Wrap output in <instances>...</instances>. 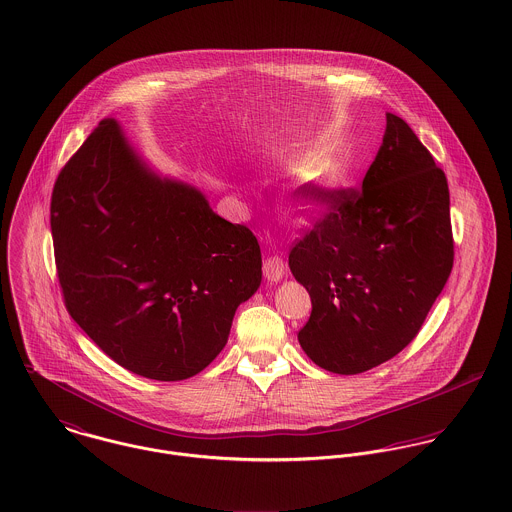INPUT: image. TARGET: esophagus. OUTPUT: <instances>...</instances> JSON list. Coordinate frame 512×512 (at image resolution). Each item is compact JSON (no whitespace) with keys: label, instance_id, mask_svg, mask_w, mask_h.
<instances>
[{"label":"esophagus","instance_id":"esophagus-1","mask_svg":"<svg viewBox=\"0 0 512 512\" xmlns=\"http://www.w3.org/2000/svg\"><path fill=\"white\" fill-rule=\"evenodd\" d=\"M264 276L270 284H278L284 278V262L278 256H270L264 260Z\"/></svg>","mask_w":512,"mask_h":512}]
</instances>
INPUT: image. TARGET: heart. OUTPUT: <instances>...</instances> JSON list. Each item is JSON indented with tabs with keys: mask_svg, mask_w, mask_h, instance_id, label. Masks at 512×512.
<instances>
[{
	"mask_svg": "<svg viewBox=\"0 0 512 512\" xmlns=\"http://www.w3.org/2000/svg\"><path fill=\"white\" fill-rule=\"evenodd\" d=\"M351 177V165L343 155H331L325 159L307 183L303 197V209L321 211L347 187Z\"/></svg>",
	"mask_w": 512,
	"mask_h": 512,
	"instance_id": "b5f03b06",
	"label": "heart"
}]
</instances>
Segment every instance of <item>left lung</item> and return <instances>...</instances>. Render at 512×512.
Masks as SVG:
<instances>
[{
    "label": "left lung",
    "mask_w": 512,
    "mask_h": 512,
    "mask_svg": "<svg viewBox=\"0 0 512 512\" xmlns=\"http://www.w3.org/2000/svg\"><path fill=\"white\" fill-rule=\"evenodd\" d=\"M333 203L290 254L311 297L297 341L315 365L359 374L418 335L451 274L449 189L432 153L388 112L363 189Z\"/></svg>",
    "instance_id": "8db88e82"
}]
</instances>
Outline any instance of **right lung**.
I'll list each match as a JSON object with an SVG mask.
<instances>
[{
	"instance_id": "right-lung-1",
	"label": "right lung",
	"mask_w": 512,
	"mask_h": 512,
	"mask_svg": "<svg viewBox=\"0 0 512 512\" xmlns=\"http://www.w3.org/2000/svg\"><path fill=\"white\" fill-rule=\"evenodd\" d=\"M51 232L71 317L114 363L151 380L211 365L262 282L256 236L193 183L161 175L116 118L61 171Z\"/></svg>"
}]
</instances>
